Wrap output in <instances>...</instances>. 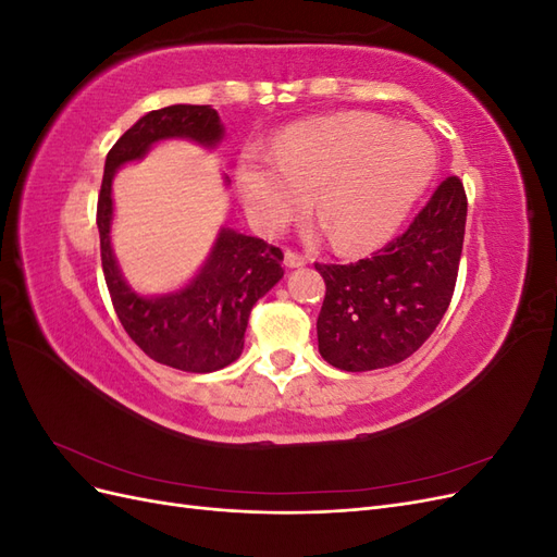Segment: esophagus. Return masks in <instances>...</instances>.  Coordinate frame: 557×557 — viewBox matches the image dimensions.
<instances>
[{
  "label": "esophagus",
  "instance_id": "obj_1",
  "mask_svg": "<svg viewBox=\"0 0 557 557\" xmlns=\"http://www.w3.org/2000/svg\"><path fill=\"white\" fill-rule=\"evenodd\" d=\"M283 262H285V267H305L307 264V256H301V252H297V250H293V248H285L283 250Z\"/></svg>",
  "mask_w": 557,
  "mask_h": 557
}]
</instances>
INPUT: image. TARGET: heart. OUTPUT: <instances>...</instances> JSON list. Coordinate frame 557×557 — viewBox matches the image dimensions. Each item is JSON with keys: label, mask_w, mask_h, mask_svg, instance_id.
I'll use <instances>...</instances> for the list:
<instances>
[{"label": "heart", "mask_w": 557, "mask_h": 557, "mask_svg": "<svg viewBox=\"0 0 557 557\" xmlns=\"http://www.w3.org/2000/svg\"><path fill=\"white\" fill-rule=\"evenodd\" d=\"M440 166L434 141L416 125L376 113H334L285 127L272 153L246 148L234 181L250 223L276 234L309 205L339 250L362 252L385 244Z\"/></svg>", "instance_id": "1"}]
</instances>
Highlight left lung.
<instances>
[{
    "label": "left lung",
    "instance_id": "1",
    "mask_svg": "<svg viewBox=\"0 0 557 557\" xmlns=\"http://www.w3.org/2000/svg\"><path fill=\"white\" fill-rule=\"evenodd\" d=\"M467 195L458 176L440 183L413 223L372 256L320 264L325 299L318 350L344 372L399 364L442 323L458 281Z\"/></svg>",
    "mask_w": 557,
    "mask_h": 557
}]
</instances>
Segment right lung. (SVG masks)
<instances>
[{
	"label": "right lung",
	"mask_w": 557,
	"mask_h": 557,
	"mask_svg": "<svg viewBox=\"0 0 557 557\" xmlns=\"http://www.w3.org/2000/svg\"><path fill=\"white\" fill-rule=\"evenodd\" d=\"M185 137L205 146L223 139V125L211 107L174 104L139 117L113 144L97 199L102 269L113 309L129 339L150 360L190 374L223 369L242 356L244 334L256 301L283 276V252L264 239L221 230L201 272L183 290L144 297L134 293L117 269L111 248V181L121 164L139 160L160 139Z\"/></svg>",
	"instance_id": "1"
}]
</instances>
